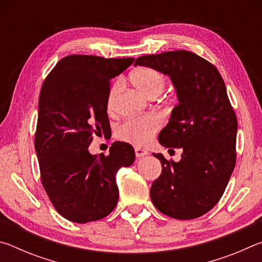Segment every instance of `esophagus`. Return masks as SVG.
<instances>
[{"label": "esophagus", "instance_id": "obj_1", "mask_svg": "<svg viewBox=\"0 0 262 262\" xmlns=\"http://www.w3.org/2000/svg\"><path fill=\"white\" fill-rule=\"evenodd\" d=\"M147 154H148L147 150L142 149V148H140V147H136V148H135V156H136L137 158L143 157V156H145V155H147Z\"/></svg>", "mask_w": 262, "mask_h": 262}]
</instances>
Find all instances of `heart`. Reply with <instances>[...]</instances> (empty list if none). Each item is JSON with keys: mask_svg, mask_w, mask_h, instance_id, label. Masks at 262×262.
<instances>
[{"mask_svg": "<svg viewBox=\"0 0 262 262\" xmlns=\"http://www.w3.org/2000/svg\"><path fill=\"white\" fill-rule=\"evenodd\" d=\"M132 83L139 89L142 94L149 98H155L159 94H162L164 88H165V77L158 70L149 67H142L136 69L132 74ZM121 84L120 82H115L111 88L110 94L107 97V108L108 111L113 110L114 101L120 91ZM162 122L155 115H147V117L129 119V120L123 121L120 126L115 130V135L119 140L128 143L142 147L147 144L151 140V137L156 134Z\"/></svg>", "mask_w": 262, "mask_h": 262, "instance_id": "heart-1", "label": "heart"}]
</instances>
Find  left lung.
I'll use <instances>...</instances> for the list:
<instances>
[{"label": "left lung", "instance_id": "1", "mask_svg": "<svg viewBox=\"0 0 262 262\" xmlns=\"http://www.w3.org/2000/svg\"><path fill=\"white\" fill-rule=\"evenodd\" d=\"M137 64L170 76L179 100L158 140L183 155L176 163L152 154L162 174L151 185V201L172 219H198L220 201L236 165L238 122L224 81L214 64L188 51L140 56Z\"/></svg>", "mask_w": 262, "mask_h": 262}]
</instances>
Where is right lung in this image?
Returning <instances> with one entry per match:
<instances>
[{
    "instance_id": "right-lung-1",
    "label": "right lung",
    "mask_w": 262,
    "mask_h": 262,
    "mask_svg": "<svg viewBox=\"0 0 262 262\" xmlns=\"http://www.w3.org/2000/svg\"><path fill=\"white\" fill-rule=\"evenodd\" d=\"M133 62V57L69 55L41 86L34 136L41 183L56 211L75 223L111 214L119 199L115 174L135 161L126 142H114L107 156L88 149L92 137L110 128V81Z\"/></svg>"
}]
</instances>
